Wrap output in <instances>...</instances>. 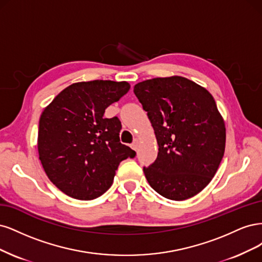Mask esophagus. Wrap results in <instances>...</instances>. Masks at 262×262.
<instances>
[{"label":"esophagus","instance_id":"esophagus-1","mask_svg":"<svg viewBox=\"0 0 262 262\" xmlns=\"http://www.w3.org/2000/svg\"><path fill=\"white\" fill-rule=\"evenodd\" d=\"M130 147H132L135 151H136V150L138 149V147H139V140H138V139H135V140L133 141L132 145H130Z\"/></svg>","mask_w":262,"mask_h":262}]
</instances>
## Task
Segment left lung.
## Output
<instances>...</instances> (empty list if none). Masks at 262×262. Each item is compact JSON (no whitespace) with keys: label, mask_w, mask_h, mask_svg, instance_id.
<instances>
[{"label":"left lung","mask_w":262,"mask_h":262,"mask_svg":"<svg viewBox=\"0 0 262 262\" xmlns=\"http://www.w3.org/2000/svg\"><path fill=\"white\" fill-rule=\"evenodd\" d=\"M134 92L159 146L156 161L143 167L150 186L171 200L197 195L215 175L225 150V124L213 97L181 76L138 82Z\"/></svg>","instance_id":"8db88e82"}]
</instances>
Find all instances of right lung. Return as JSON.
Returning a JSON list of instances; mask_svg holds the SVG:
<instances>
[{
  "instance_id": "right-lung-1",
  "label": "right lung",
  "mask_w": 262,
  "mask_h": 262,
  "mask_svg": "<svg viewBox=\"0 0 262 262\" xmlns=\"http://www.w3.org/2000/svg\"><path fill=\"white\" fill-rule=\"evenodd\" d=\"M126 81L76 82L42 112L38 152L49 180L67 196L98 198L111 187L123 160L136 152L120 142L122 124L105 108L128 92Z\"/></svg>"
}]
</instances>
